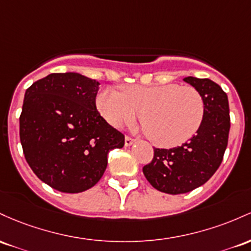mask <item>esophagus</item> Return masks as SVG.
I'll use <instances>...</instances> for the list:
<instances>
[{
	"instance_id": "obj_1",
	"label": "esophagus",
	"mask_w": 251,
	"mask_h": 251,
	"mask_svg": "<svg viewBox=\"0 0 251 251\" xmlns=\"http://www.w3.org/2000/svg\"><path fill=\"white\" fill-rule=\"evenodd\" d=\"M134 142H135V140L131 139L130 136H126V139H125V145H126V147H129V146L133 145Z\"/></svg>"
}]
</instances>
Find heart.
<instances>
[{
    "label": "heart",
    "instance_id": "obj_1",
    "mask_svg": "<svg viewBox=\"0 0 251 251\" xmlns=\"http://www.w3.org/2000/svg\"><path fill=\"white\" fill-rule=\"evenodd\" d=\"M97 109L114 128L136 121L148 139L157 147L172 148L188 141L201 128L205 116V100L192 86L126 85L120 92L103 89L96 100Z\"/></svg>",
    "mask_w": 251,
    "mask_h": 251
}]
</instances>
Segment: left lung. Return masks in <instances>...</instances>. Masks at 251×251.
<instances>
[{"instance_id":"obj_1","label":"left lung","mask_w":251,"mask_h":251,"mask_svg":"<svg viewBox=\"0 0 251 251\" xmlns=\"http://www.w3.org/2000/svg\"><path fill=\"white\" fill-rule=\"evenodd\" d=\"M184 80L198 90L205 100L201 128L179 147L154 149L153 160L142 170L151 186L168 194L187 193L204 185L221 166L229 139L226 94L207 78L186 77Z\"/></svg>"}]
</instances>
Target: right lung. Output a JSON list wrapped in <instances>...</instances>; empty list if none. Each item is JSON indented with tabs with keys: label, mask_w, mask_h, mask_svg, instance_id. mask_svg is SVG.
I'll use <instances>...</instances> for the list:
<instances>
[{
	"label": "right lung",
	"mask_w": 251,
	"mask_h": 251,
	"mask_svg": "<svg viewBox=\"0 0 251 251\" xmlns=\"http://www.w3.org/2000/svg\"><path fill=\"white\" fill-rule=\"evenodd\" d=\"M100 83L79 73H50L26 90L20 141L26 161L41 181L64 193L95 186L111 149L125 135L96 108Z\"/></svg>",
	"instance_id": "1"
}]
</instances>
